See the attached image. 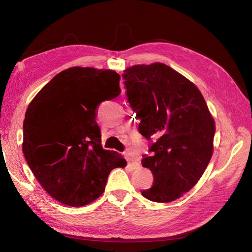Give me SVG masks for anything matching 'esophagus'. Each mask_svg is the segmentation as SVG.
I'll use <instances>...</instances> for the list:
<instances>
[{
    "label": "esophagus",
    "mask_w": 252,
    "mask_h": 252,
    "mask_svg": "<svg viewBox=\"0 0 252 252\" xmlns=\"http://www.w3.org/2000/svg\"><path fill=\"white\" fill-rule=\"evenodd\" d=\"M125 158H126L127 162H128V165L131 166V168L136 169L140 166V164L135 161V159L131 157V155L129 154V152H125Z\"/></svg>",
    "instance_id": "obj_1"
}]
</instances>
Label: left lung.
<instances>
[{
    "instance_id": "left-lung-1",
    "label": "left lung",
    "mask_w": 252,
    "mask_h": 252,
    "mask_svg": "<svg viewBox=\"0 0 252 252\" xmlns=\"http://www.w3.org/2000/svg\"><path fill=\"white\" fill-rule=\"evenodd\" d=\"M127 100L148 141L143 167L154 174L146 199L168 203L189 191L207 168L216 125L193 83L163 63L135 65L123 73ZM154 142H152V140Z\"/></svg>"
}]
</instances>
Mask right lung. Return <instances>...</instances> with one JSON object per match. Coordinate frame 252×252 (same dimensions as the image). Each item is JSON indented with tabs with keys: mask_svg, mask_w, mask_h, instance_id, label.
<instances>
[{
	"mask_svg": "<svg viewBox=\"0 0 252 252\" xmlns=\"http://www.w3.org/2000/svg\"><path fill=\"white\" fill-rule=\"evenodd\" d=\"M121 94L113 70L72 67L58 73L30 102L23 152L42 187L62 204L80 207L105 190L110 171L126 166L102 147L95 116L100 103Z\"/></svg>",
	"mask_w": 252,
	"mask_h": 252,
	"instance_id": "add662e5",
	"label": "right lung"
}]
</instances>
